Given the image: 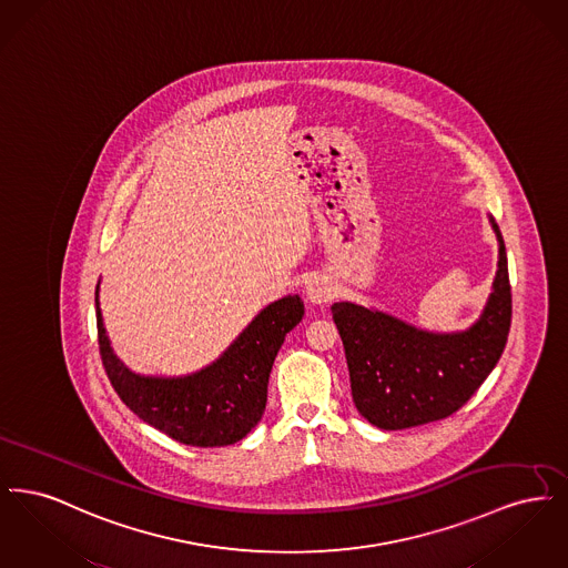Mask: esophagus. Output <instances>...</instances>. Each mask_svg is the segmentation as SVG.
I'll return each instance as SVG.
<instances>
[{"instance_id": "34e87169", "label": "esophagus", "mask_w": 568, "mask_h": 568, "mask_svg": "<svg viewBox=\"0 0 568 568\" xmlns=\"http://www.w3.org/2000/svg\"><path fill=\"white\" fill-rule=\"evenodd\" d=\"M304 296H306L311 304L324 306L334 297V287H332V283L325 276H315L313 281H308V285L304 290Z\"/></svg>"}]
</instances>
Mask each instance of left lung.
<instances>
[{
  "label": "left lung",
  "mask_w": 568,
  "mask_h": 568,
  "mask_svg": "<svg viewBox=\"0 0 568 568\" xmlns=\"http://www.w3.org/2000/svg\"><path fill=\"white\" fill-rule=\"evenodd\" d=\"M498 271L484 313L462 332H430L377 308L334 302L359 415L381 430H405L456 413L498 364L511 327L505 241L494 216Z\"/></svg>",
  "instance_id": "8db88e82"
}]
</instances>
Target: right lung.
I'll use <instances>...</instances> for the list:
<instances>
[{
	"label": "right lung",
	"mask_w": 568,
	"mask_h": 568,
	"mask_svg": "<svg viewBox=\"0 0 568 568\" xmlns=\"http://www.w3.org/2000/svg\"><path fill=\"white\" fill-rule=\"evenodd\" d=\"M304 315L300 296L262 308L236 341L197 373L153 377L130 371L110 347L95 287V317L102 364L119 398L149 426L193 447L234 445L264 415L274 357Z\"/></svg>",
	"instance_id": "1"
}]
</instances>
